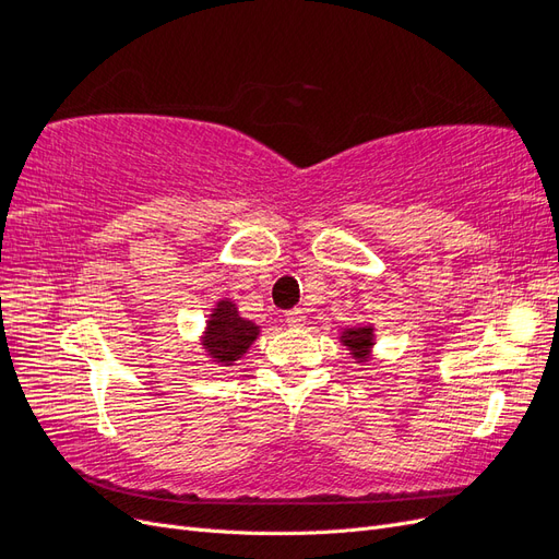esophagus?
I'll return each instance as SVG.
<instances>
[{
	"label": "esophagus",
	"instance_id": "1",
	"mask_svg": "<svg viewBox=\"0 0 559 559\" xmlns=\"http://www.w3.org/2000/svg\"><path fill=\"white\" fill-rule=\"evenodd\" d=\"M286 317V324H289L292 329H300V326H306V314H302V310H289L284 314Z\"/></svg>",
	"mask_w": 559,
	"mask_h": 559
}]
</instances>
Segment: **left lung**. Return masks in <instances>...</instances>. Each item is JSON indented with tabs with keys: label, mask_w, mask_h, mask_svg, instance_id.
<instances>
[{
	"label": "left lung",
	"mask_w": 559,
	"mask_h": 559,
	"mask_svg": "<svg viewBox=\"0 0 559 559\" xmlns=\"http://www.w3.org/2000/svg\"><path fill=\"white\" fill-rule=\"evenodd\" d=\"M373 326H359V329H345L341 335V343L349 349V354L357 361L370 359V347H373Z\"/></svg>",
	"instance_id": "8db88e82"
}]
</instances>
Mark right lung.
I'll list each match as a JSON object with an SVG mask.
<instances>
[{"instance_id":"add662e5","label":"right lung","mask_w":559,"mask_h":559,"mask_svg":"<svg viewBox=\"0 0 559 559\" xmlns=\"http://www.w3.org/2000/svg\"><path fill=\"white\" fill-rule=\"evenodd\" d=\"M261 326L253 321L240 317L238 306L233 300H218L207 319V329L202 333V345H205L212 361L222 366H233L249 345L259 337Z\"/></svg>"}]
</instances>
